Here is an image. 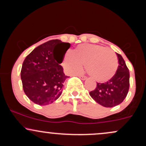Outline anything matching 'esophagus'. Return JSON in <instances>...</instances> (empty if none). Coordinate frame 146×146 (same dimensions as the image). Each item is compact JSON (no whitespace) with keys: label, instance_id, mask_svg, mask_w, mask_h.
<instances>
[{"label":"esophagus","instance_id":"34e87169","mask_svg":"<svg viewBox=\"0 0 146 146\" xmlns=\"http://www.w3.org/2000/svg\"><path fill=\"white\" fill-rule=\"evenodd\" d=\"M78 77L80 79H82V80H86V79H87V77L84 76V75H78Z\"/></svg>","mask_w":146,"mask_h":146}]
</instances>
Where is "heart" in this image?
Masks as SVG:
<instances>
[{
  "instance_id": "1",
  "label": "heart",
  "mask_w": 146,
  "mask_h": 146,
  "mask_svg": "<svg viewBox=\"0 0 146 146\" xmlns=\"http://www.w3.org/2000/svg\"><path fill=\"white\" fill-rule=\"evenodd\" d=\"M64 66L67 73L75 74L86 66L87 73L97 82H106L115 75L118 60L115 53L99 44H81L67 53L64 58Z\"/></svg>"
}]
</instances>
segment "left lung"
<instances>
[{
	"instance_id": "8db88e82",
	"label": "left lung",
	"mask_w": 146,
	"mask_h": 146,
	"mask_svg": "<svg viewBox=\"0 0 146 146\" xmlns=\"http://www.w3.org/2000/svg\"><path fill=\"white\" fill-rule=\"evenodd\" d=\"M119 66L115 75L105 83H97L94 90L90 92V95L99 104L111 108L117 106L124 100L130 86V73L124 60L119 53Z\"/></svg>"
}]
</instances>
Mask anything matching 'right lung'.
Masks as SVG:
<instances>
[{"mask_svg":"<svg viewBox=\"0 0 146 146\" xmlns=\"http://www.w3.org/2000/svg\"><path fill=\"white\" fill-rule=\"evenodd\" d=\"M59 44L64 47L56 56L54 50ZM70 46L68 42L51 40L35 48L25 59L21 72L23 88L28 98L36 104H50L61 95L68 76L60 64Z\"/></svg>","mask_w":146,"mask_h":146,"instance_id":"obj_1","label":"right lung"}]
</instances>
